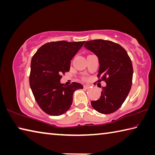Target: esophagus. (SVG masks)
Segmentation results:
<instances>
[{
	"mask_svg": "<svg viewBox=\"0 0 155 155\" xmlns=\"http://www.w3.org/2000/svg\"><path fill=\"white\" fill-rule=\"evenodd\" d=\"M83 87H84V89H89L90 86H89V85H84V86H83Z\"/></svg>",
	"mask_w": 155,
	"mask_h": 155,
	"instance_id": "esophagus-1",
	"label": "esophagus"
}]
</instances>
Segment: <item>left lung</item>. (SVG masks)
Masks as SVG:
<instances>
[{
  "label": "left lung",
  "mask_w": 155,
  "mask_h": 155,
  "mask_svg": "<svg viewBox=\"0 0 155 155\" xmlns=\"http://www.w3.org/2000/svg\"><path fill=\"white\" fill-rule=\"evenodd\" d=\"M84 47L94 53L99 60L98 82L104 81L100 99L91 101L93 108L102 114L117 111L130 91L133 66L125 49L110 41L96 39L87 41Z\"/></svg>",
  "instance_id": "8db88e82"
}]
</instances>
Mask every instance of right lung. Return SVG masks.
Returning <instances> with one entry per match:
<instances>
[{
	"instance_id": "obj_1",
	"label": "right lung",
	"mask_w": 155,
	"mask_h": 155,
	"mask_svg": "<svg viewBox=\"0 0 155 155\" xmlns=\"http://www.w3.org/2000/svg\"><path fill=\"white\" fill-rule=\"evenodd\" d=\"M85 41L51 42L39 48L31 60L30 88L40 108L51 116L68 110L74 92L83 89L80 83L64 85L61 74L70 70V61Z\"/></svg>"
}]
</instances>
